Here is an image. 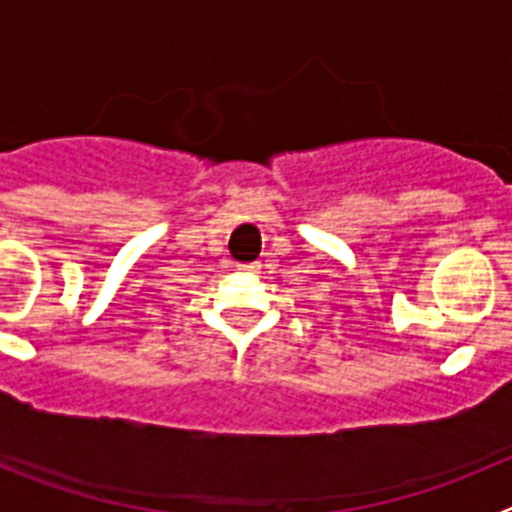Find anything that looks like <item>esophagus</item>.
<instances>
[{"label": "esophagus", "mask_w": 512, "mask_h": 512, "mask_svg": "<svg viewBox=\"0 0 512 512\" xmlns=\"http://www.w3.org/2000/svg\"><path fill=\"white\" fill-rule=\"evenodd\" d=\"M235 269L241 271V274H256V271H259V264H256V261H251V264H235Z\"/></svg>", "instance_id": "1"}]
</instances>
